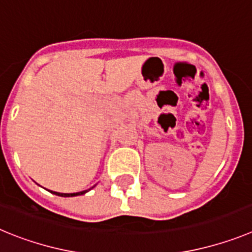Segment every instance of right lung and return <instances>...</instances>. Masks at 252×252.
<instances>
[{
	"instance_id": "right-lung-1",
	"label": "right lung",
	"mask_w": 252,
	"mask_h": 252,
	"mask_svg": "<svg viewBox=\"0 0 252 252\" xmlns=\"http://www.w3.org/2000/svg\"><path fill=\"white\" fill-rule=\"evenodd\" d=\"M88 190H90V189H88ZM88 190H83V192H78V193H58V192H51V193H54V194H57V195H60V197H75V195L84 194V193H87Z\"/></svg>"
}]
</instances>
